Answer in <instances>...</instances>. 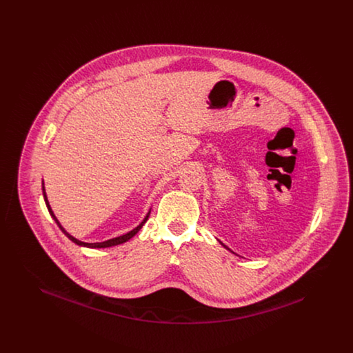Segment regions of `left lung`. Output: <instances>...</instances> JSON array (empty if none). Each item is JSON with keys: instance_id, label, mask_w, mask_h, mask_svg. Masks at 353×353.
I'll list each match as a JSON object with an SVG mask.
<instances>
[{"instance_id": "8db88e82", "label": "left lung", "mask_w": 353, "mask_h": 353, "mask_svg": "<svg viewBox=\"0 0 353 353\" xmlns=\"http://www.w3.org/2000/svg\"><path fill=\"white\" fill-rule=\"evenodd\" d=\"M222 246H223V248H225V249H228V250H229V252H232V250H230V249H229V248H228V246H225V245H223V243H222Z\"/></svg>"}]
</instances>
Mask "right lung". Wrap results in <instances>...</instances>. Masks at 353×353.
Masks as SVG:
<instances>
[{"label":"right lung","mask_w":353,"mask_h":353,"mask_svg":"<svg viewBox=\"0 0 353 353\" xmlns=\"http://www.w3.org/2000/svg\"><path fill=\"white\" fill-rule=\"evenodd\" d=\"M42 192H43V199H45V202H46V206H48V210H49V213H50L51 217L52 219L57 222V225L59 226V229L65 233V235L68 236V239H71L74 243H77V245H79V246H84V248H91V249H101V248H111V246H117V245H120V243H124V242H127V241H130L132 236H134L141 228H143V225L147 222V219L150 217V214H151V210L147 213V216L144 217V219L140 222V225L139 226H136L134 230H131V232H128L127 234L120 235V236H117V238H111V239H107V241H104V242H95V243H88V242H82V241H79V239H77L75 236H72L71 234H68V232L65 230V228L59 223V221L55 217V214H54V212L51 210L50 203H49V200H48V196H46V192H45V185H43V181H42Z\"/></svg>","instance_id":"1"}]
</instances>
